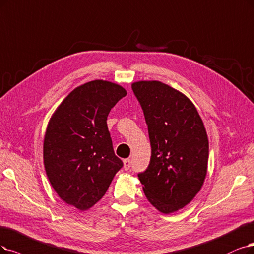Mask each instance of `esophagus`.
<instances>
[{
    "label": "esophagus",
    "instance_id": "34e87169",
    "mask_svg": "<svg viewBox=\"0 0 254 254\" xmlns=\"http://www.w3.org/2000/svg\"><path fill=\"white\" fill-rule=\"evenodd\" d=\"M130 164H132V162H130L129 159H125V160H124V168H125L126 171L129 170Z\"/></svg>",
    "mask_w": 254,
    "mask_h": 254
}]
</instances>
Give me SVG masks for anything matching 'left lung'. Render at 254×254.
<instances>
[{
	"mask_svg": "<svg viewBox=\"0 0 254 254\" xmlns=\"http://www.w3.org/2000/svg\"><path fill=\"white\" fill-rule=\"evenodd\" d=\"M132 89L144 113L152 146L151 162L138 175L148 202L168 214L190 203L207 174L209 143L191 100L158 80Z\"/></svg>",
	"mask_w": 254,
	"mask_h": 254,
	"instance_id": "1",
	"label": "left lung"
}]
</instances>
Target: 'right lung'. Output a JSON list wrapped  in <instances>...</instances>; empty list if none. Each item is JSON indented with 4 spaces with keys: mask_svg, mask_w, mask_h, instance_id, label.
<instances>
[{
    "mask_svg": "<svg viewBox=\"0 0 254 254\" xmlns=\"http://www.w3.org/2000/svg\"><path fill=\"white\" fill-rule=\"evenodd\" d=\"M125 88L96 79L68 94L52 114L44 138L47 177L60 198L80 211L95 205L124 165L113 149L107 126Z\"/></svg>",
    "mask_w": 254,
    "mask_h": 254,
    "instance_id": "obj_1",
    "label": "right lung"
}]
</instances>
